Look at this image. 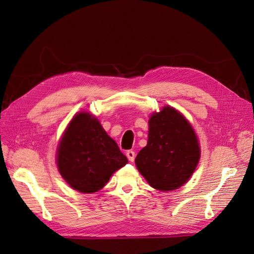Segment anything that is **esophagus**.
<instances>
[{"label":"esophagus","instance_id":"obj_1","mask_svg":"<svg viewBox=\"0 0 254 254\" xmlns=\"http://www.w3.org/2000/svg\"><path fill=\"white\" fill-rule=\"evenodd\" d=\"M126 156H127V158H128V160L130 161V162H133L134 158H135V153H134L133 150H128L126 152Z\"/></svg>","mask_w":254,"mask_h":254}]
</instances>
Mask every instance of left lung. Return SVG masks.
<instances>
[{
  "label": "left lung",
  "instance_id": "8db88e82",
  "mask_svg": "<svg viewBox=\"0 0 254 254\" xmlns=\"http://www.w3.org/2000/svg\"><path fill=\"white\" fill-rule=\"evenodd\" d=\"M147 145L135 158L141 175L153 189L168 191L187 183L200 159L193 127L173 107H163L148 122Z\"/></svg>",
  "mask_w": 254,
  "mask_h": 254
}]
</instances>
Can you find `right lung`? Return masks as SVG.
Here are the masks:
<instances>
[{"label": "right lung", "mask_w": 254, "mask_h": 254, "mask_svg": "<svg viewBox=\"0 0 254 254\" xmlns=\"http://www.w3.org/2000/svg\"><path fill=\"white\" fill-rule=\"evenodd\" d=\"M128 160L98 120L79 112L70 122L57 148L60 175L72 189L91 194L102 190Z\"/></svg>", "instance_id": "obj_1"}]
</instances>
